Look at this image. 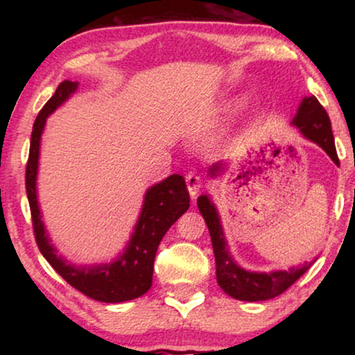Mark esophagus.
I'll list each match as a JSON object with an SVG mask.
<instances>
[{
    "label": "esophagus",
    "instance_id": "34e87169",
    "mask_svg": "<svg viewBox=\"0 0 355 355\" xmlns=\"http://www.w3.org/2000/svg\"><path fill=\"white\" fill-rule=\"evenodd\" d=\"M186 184H188V191L192 197L197 196V192L202 188V177L196 172L186 173Z\"/></svg>",
    "mask_w": 355,
    "mask_h": 355
}]
</instances>
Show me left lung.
<instances>
[{"label": "left lung", "instance_id": "8db88e82", "mask_svg": "<svg viewBox=\"0 0 355 355\" xmlns=\"http://www.w3.org/2000/svg\"><path fill=\"white\" fill-rule=\"evenodd\" d=\"M293 123L300 130L307 139L316 142L318 146L322 147L335 164H338V155H336L332 125L327 111L318 101L315 95L302 100L299 106L296 117L293 119ZM220 171L219 166H214L209 173L214 175L216 172ZM200 213L205 219L209 236H211L214 258H216V277H218L219 286L224 290L228 296L248 300V302H257V300H268L279 296L286 291L300 275H302L310 264H304L302 268H291L290 271H275L269 274H257L244 271L238 264L232 260L228 254L222 228L219 224V216L216 213V208L209 202L207 196H200L197 199Z\"/></svg>", "mask_w": 355, "mask_h": 355}]
</instances>
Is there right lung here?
Listing matches in <instances>:
<instances>
[{
	"label": "right lung",
	"instance_id": "obj_1",
	"mask_svg": "<svg viewBox=\"0 0 355 355\" xmlns=\"http://www.w3.org/2000/svg\"><path fill=\"white\" fill-rule=\"evenodd\" d=\"M76 81H62L59 84L55 95L42 107L33 125L25 184L29 209H31L34 238L45 260L75 290L100 302H125L142 296L152 286L156 250L171 225L189 208V192L182 175H171L164 182L152 186L146 194L133 238L125 254L117 261L103 266L76 268L58 257L56 250L48 241L40 219L37 194H35V175H37L40 136L45 120L69 98L71 92L76 91Z\"/></svg>",
	"mask_w": 355,
	"mask_h": 355
}]
</instances>
